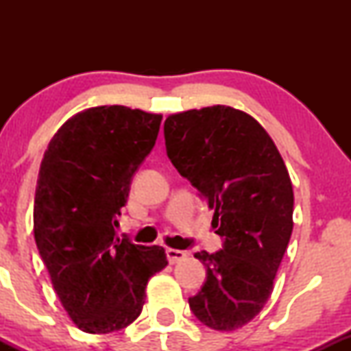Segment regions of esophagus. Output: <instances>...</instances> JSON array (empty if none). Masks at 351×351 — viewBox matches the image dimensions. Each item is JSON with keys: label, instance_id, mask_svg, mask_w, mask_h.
<instances>
[{"label": "esophagus", "instance_id": "esophagus-1", "mask_svg": "<svg viewBox=\"0 0 351 351\" xmlns=\"http://www.w3.org/2000/svg\"><path fill=\"white\" fill-rule=\"evenodd\" d=\"M188 254L184 251H180V249H167V257L170 261V264H176L180 261H183Z\"/></svg>", "mask_w": 351, "mask_h": 351}]
</instances>
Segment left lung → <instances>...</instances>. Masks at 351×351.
Returning a JSON list of instances; mask_svg holds the SVG:
<instances>
[{"label":"left lung","instance_id":"1","mask_svg":"<svg viewBox=\"0 0 351 351\" xmlns=\"http://www.w3.org/2000/svg\"><path fill=\"white\" fill-rule=\"evenodd\" d=\"M163 130L168 158L215 209L213 228L224 241L215 254H195L206 282L189 308L206 327L232 332L272 293L293 228L291 176L263 125L237 108L168 115Z\"/></svg>","mask_w":351,"mask_h":351}]
</instances>
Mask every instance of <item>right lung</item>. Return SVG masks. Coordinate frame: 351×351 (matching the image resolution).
Instances as JSON below:
<instances>
[{"label":"right lung","instance_id":"1","mask_svg":"<svg viewBox=\"0 0 351 351\" xmlns=\"http://www.w3.org/2000/svg\"><path fill=\"white\" fill-rule=\"evenodd\" d=\"M162 115L123 106L71 117L44 152L34 239L60 304L82 332L122 330L142 313L148 279L167 267L160 245L115 234L135 171Z\"/></svg>","mask_w":351,"mask_h":351}]
</instances>
